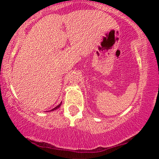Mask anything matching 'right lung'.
<instances>
[{
  "label": "right lung",
  "instance_id": "1",
  "mask_svg": "<svg viewBox=\"0 0 159 159\" xmlns=\"http://www.w3.org/2000/svg\"><path fill=\"white\" fill-rule=\"evenodd\" d=\"M61 103H60L59 104H58V105L57 106H56V107H55V108H53V109H51V111H54V110H56V109H57V108H59V107H60V106H61Z\"/></svg>",
  "mask_w": 159,
  "mask_h": 159
}]
</instances>
